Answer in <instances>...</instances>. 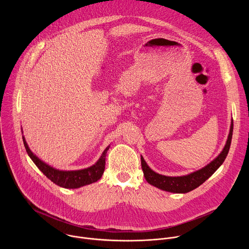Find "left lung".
Wrapping results in <instances>:
<instances>
[{
    "label": "left lung",
    "mask_w": 249,
    "mask_h": 249,
    "mask_svg": "<svg viewBox=\"0 0 249 249\" xmlns=\"http://www.w3.org/2000/svg\"><path fill=\"white\" fill-rule=\"evenodd\" d=\"M232 131H233V122L231 120V128L230 133L228 136V140L226 142V145L223 149V151L219 154V156L213 160L210 163H208L206 166L202 167L201 169H198L194 172H191L186 175L182 176H166L160 174L156 171H154L146 162L144 158L141 156V164L142 169H143L144 176L148 183L151 185L161 189L163 191L172 192V193H187L195 188L199 187L202 183H204L212 174L223 164L225 161L231 143V137H232Z\"/></svg>",
    "instance_id": "left-lung-1"
}]
</instances>
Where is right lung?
<instances>
[{
	"mask_svg": "<svg viewBox=\"0 0 249 249\" xmlns=\"http://www.w3.org/2000/svg\"><path fill=\"white\" fill-rule=\"evenodd\" d=\"M22 140H23L24 148L27 152V155L35 163V165H36L40 169V171H42L43 174L53 183H55L60 187L68 188V189L80 188L82 186L96 182L98 179H100L105 168L106 153H107L110 147V146L106 147V149L103 151L98 160L89 167L79 169V170H60L47 164L46 162L41 160L38 157L35 156L30 151L24 136H22Z\"/></svg>",
	"mask_w": 249,
	"mask_h": 249,
	"instance_id": "right-lung-1",
	"label": "right lung"
}]
</instances>
